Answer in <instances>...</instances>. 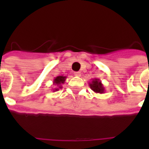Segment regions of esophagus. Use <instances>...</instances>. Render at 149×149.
<instances>
[{
  "instance_id": "1",
  "label": "esophagus",
  "mask_w": 149,
  "mask_h": 149,
  "mask_svg": "<svg viewBox=\"0 0 149 149\" xmlns=\"http://www.w3.org/2000/svg\"><path fill=\"white\" fill-rule=\"evenodd\" d=\"M74 75L76 77H81V73H80V72H75Z\"/></svg>"
}]
</instances>
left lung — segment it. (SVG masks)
Instances as JSON below:
<instances>
[{"mask_svg": "<svg viewBox=\"0 0 149 149\" xmlns=\"http://www.w3.org/2000/svg\"><path fill=\"white\" fill-rule=\"evenodd\" d=\"M89 86L91 90L97 93H104L105 92V88L102 84L101 81L99 79H93L91 83H89Z\"/></svg>", "mask_w": 149, "mask_h": 149, "instance_id": "obj_1", "label": "left lung"}]
</instances>
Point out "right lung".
<instances>
[{
    "label": "right lung",
    "instance_id": "obj_1",
    "mask_svg": "<svg viewBox=\"0 0 149 149\" xmlns=\"http://www.w3.org/2000/svg\"><path fill=\"white\" fill-rule=\"evenodd\" d=\"M65 79H66V77H63V76H58L56 78H54L53 79V84L55 86H56V88L53 89V91H57L59 89L62 88V84L65 83Z\"/></svg>",
    "mask_w": 149,
    "mask_h": 149
}]
</instances>
